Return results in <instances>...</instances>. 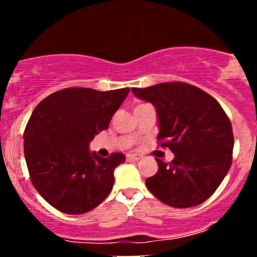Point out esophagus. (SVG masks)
<instances>
[{"instance_id": "34e87169", "label": "esophagus", "mask_w": 257, "mask_h": 257, "mask_svg": "<svg viewBox=\"0 0 257 257\" xmlns=\"http://www.w3.org/2000/svg\"><path fill=\"white\" fill-rule=\"evenodd\" d=\"M141 158H142V155L134 154V153H129V154H126V159L128 160H139Z\"/></svg>"}]
</instances>
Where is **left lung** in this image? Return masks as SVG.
I'll list each match as a JSON object with an SVG mask.
<instances>
[{"instance_id": "8db88e82", "label": "left lung", "mask_w": 257, "mask_h": 257, "mask_svg": "<svg viewBox=\"0 0 257 257\" xmlns=\"http://www.w3.org/2000/svg\"><path fill=\"white\" fill-rule=\"evenodd\" d=\"M132 92L154 105L160 147L175 155L169 164L157 158L159 169L145 180L147 188L174 208L204 203L231 167L234 134L226 113L215 98L188 83H159Z\"/></svg>"}]
</instances>
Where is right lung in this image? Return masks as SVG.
<instances>
[{
    "label": "right lung",
    "instance_id": "right-lung-1",
    "mask_svg": "<svg viewBox=\"0 0 257 257\" xmlns=\"http://www.w3.org/2000/svg\"><path fill=\"white\" fill-rule=\"evenodd\" d=\"M129 90L66 88L35 108L23 134L25 158L33 186L53 208L84 214L109 195L114 169L125 157L102 158L89 152V143L108 128Z\"/></svg>",
    "mask_w": 257,
    "mask_h": 257
}]
</instances>
